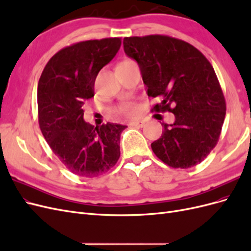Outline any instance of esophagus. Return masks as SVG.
<instances>
[{"instance_id": "1", "label": "esophagus", "mask_w": 251, "mask_h": 251, "mask_svg": "<svg viewBox=\"0 0 251 251\" xmlns=\"http://www.w3.org/2000/svg\"><path fill=\"white\" fill-rule=\"evenodd\" d=\"M144 125H146V123H144V121H141V120H134V121H131V123L128 124V126H135V127H143Z\"/></svg>"}]
</instances>
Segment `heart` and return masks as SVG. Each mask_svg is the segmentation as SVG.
Masks as SVG:
<instances>
[{
  "label": "heart",
  "instance_id": "obj_1",
  "mask_svg": "<svg viewBox=\"0 0 251 251\" xmlns=\"http://www.w3.org/2000/svg\"><path fill=\"white\" fill-rule=\"evenodd\" d=\"M126 62H131V60H126ZM123 62V63H126ZM119 114L121 115H125V116H128V117H134L138 114L139 112V107L136 103H124L123 105H120V107L116 110Z\"/></svg>",
  "mask_w": 251,
  "mask_h": 251
}]
</instances>
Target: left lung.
I'll return each instance as SVG.
<instances>
[{"instance_id":"8db88e82","label":"left lung","mask_w":251,"mask_h":251,"mask_svg":"<svg viewBox=\"0 0 251 251\" xmlns=\"http://www.w3.org/2000/svg\"><path fill=\"white\" fill-rule=\"evenodd\" d=\"M126 54L138 64L148 95L159 97L154 109L175 115L151 144L172 168L200 163L216 147L226 104L214 68L191 44L165 35L125 37Z\"/></svg>"}]
</instances>
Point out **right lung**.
I'll return each mask as SVG.
<instances>
[{"label":"right lung","instance_id":"add662e5","mask_svg":"<svg viewBox=\"0 0 251 251\" xmlns=\"http://www.w3.org/2000/svg\"><path fill=\"white\" fill-rule=\"evenodd\" d=\"M119 37L86 41L53 55L37 85L41 131L66 168L80 177L108 172L120 156V134L126 126H91L83 120L82 105L94 96V82L116 55Z\"/></svg>","mask_w":251,"mask_h":251}]
</instances>
